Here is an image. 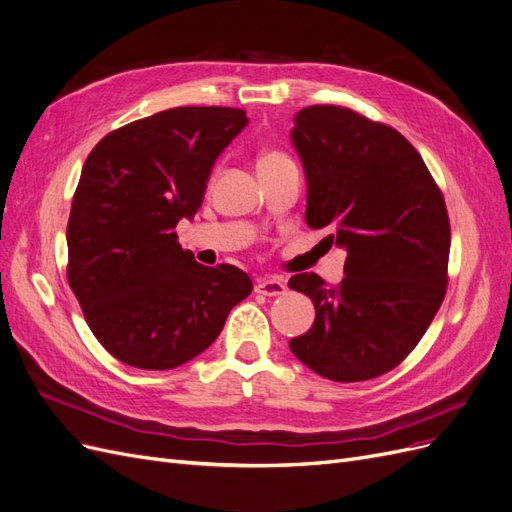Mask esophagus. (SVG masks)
Returning <instances> with one entry per match:
<instances>
[{
    "label": "esophagus",
    "mask_w": 512,
    "mask_h": 512,
    "mask_svg": "<svg viewBox=\"0 0 512 512\" xmlns=\"http://www.w3.org/2000/svg\"><path fill=\"white\" fill-rule=\"evenodd\" d=\"M256 292L265 294V297H280V294L286 292V284L282 280H277V277H265V280H260L256 284Z\"/></svg>",
    "instance_id": "34e87169"
}]
</instances>
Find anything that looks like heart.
Returning <instances> with one entry per match:
<instances>
[{
    "mask_svg": "<svg viewBox=\"0 0 512 512\" xmlns=\"http://www.w3.org/2000/svg\"><path fill=\"white\" fill-rule=\"evenodd\" d=\"M282 162H290V158L284 156L282 151H265V153H262V156L258 158V168L275 166V164H282Z\"/></svg>",
    "mask_w": 512,
    "mask_h": 512,
    "instance_id": "heart-1",
    "label": "heart"
}]
</instances>
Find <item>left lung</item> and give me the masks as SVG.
Here are the masks:
<instances>
[{"label":"left lung","instance_id":"1","mask_svg":"<svg viewBox=\"0 0 512 512\" xmlns=\"http://www.w3.org/2000/svg\"><path fill=\"white\" fill-rule=\"evenodd\" d=\"M290 136L307 179L305 222L329 228L327 241L348 252L339 286L316 273L290 277L316 307L290 350L322 378H378L421 342L444 301V196L404 136L350 108L307 106Z\"/></svg>","mask_w":512,"mask_h":512}]
</instances>
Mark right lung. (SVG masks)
Returning <instances> with one entry per match:
<instances>
[{"instance_id":"1","label":"right lung","mask_w":512,"mask_h":512,"mask_svg":"<svg viewBox=\"0 0 512 512\" xmlns=\"http://www.w3.org/2000/svg\"><path fill=\"white\" fill-rule=\"evenodd\" d=\"M245 111L179 106L128 123L91 149L68 220V284L98 342L138 369H173L218 339L252 292L232 265L203 267L177 241Z\"/></svg>"}]
</instances>
